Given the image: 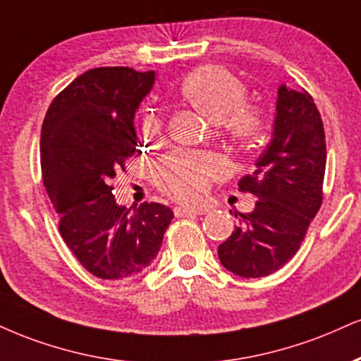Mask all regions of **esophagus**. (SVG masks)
I'll use <instances>...</instances> for the list:
<instances>
[{
    "label": "esophagus",
    "mask_w": 361,
    "mask_h": 361,
    "mask_svg": "<svg viewBox=\"0 0 361 361\" xmlns=\"http://www.w3.org/2000/svg\"><path fill=\"white\" fill-rule=\"evenodd\" d=\"M202 214H203L202 208H192V207H176L175 208L176 216H195V215H202Z\"/></svg>",
    "instance_id": "1"
}]
</instances>
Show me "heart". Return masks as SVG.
<instances>
[{"instance_id": "1", "label": "heart", "mask_w": 361, "mask_h": 361, "mask_svg": "<svg viewBox=\"0 0 361 361\" xmlns=\"http://www.w3.org/2000/svg\"><path fill=\"white\" fill-rule=\"evenodd\" d=\"M181 99L212 123H222L227 136L238 146H250L262 136L266 121L259 107L245 104L244 82L220 65H205L188 72L180 84ZM163 128L161 116L145 112L141 131L156 136ZM225 164L216 156H195L176 151L156 166L159 188L173 198L190 202L205 192L208 180L220 176Z\"/></svg>"}]
</instances>
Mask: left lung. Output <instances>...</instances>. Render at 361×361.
Wrapping results in <instances>:
<instances>
[{"label": "left lung", "mask_w": 361, "mask_h": 361, "mask_svg": "<svg viewBox=\"0 0 361 361\" xmlns=\"http://www.w3.org/2000/svg\"><path fill=\"white\" fill-rule=\"evenodd\" d=\"M324 169L326 141L318 107L306 90L282 84L271 142L254 171L238 181V190L257 202L219 245L222 266L240 277H264L293 259L323 203Z\"/></svg>", "instance_id": "left-lung-1"}]
</instances>
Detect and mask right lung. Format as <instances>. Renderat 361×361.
Here are the masks:
<instances>
[{
	"label": "right lung",
	"mask_w": 361,
	"mask_h": 361,
	"mask_svg": "<svg viewBox=\"0 0 361 361\" xmlns=\"http://www.w3.org/2000/svg\"><path fill=\"white\" fill-rule=\"evenodd\" d=\"M156 73L99 67L54 99L42 126L40 161L63 242L99 279H128L153 262L171 224L161 203L117 205L111 180L139 154L134 114Z\"/></svg>",
	"instance_id": "add662e5"
}]
</instances>
